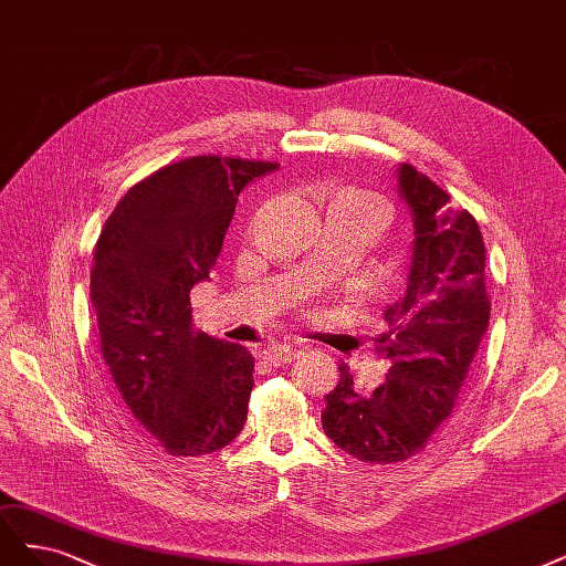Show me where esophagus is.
I'll list each match as a JSON object with an SVG mask.
<instances>
[{
  "label": "esophagus",
  "instance_id": "1",
  "mask_svg": "<svg viewBox=\"0 0 566 566\" xmlns=\"http://www.w3.org/2000/svg\"><path fill=\"white\" fill-rule=\"evenodd\" d=\"M300 354L297 350H292L290 346H269V348H264L262 350V358L266 360V363H271V365H287V363H292L295 360Z\"/></svg>",
  "mask_w": 566,
  "mask_h": 566
}]
</instances>
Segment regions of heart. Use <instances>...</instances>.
<instances>
[{
    "label": "heart",
    "instance_id": "obj_1",
    "mask_svg": "<svg viewBox=\"0 0 566 566\" xmlns=\"http://www.w3.org/2000/svg\"><path fill=\"white\" fill-rule=\"evenodd\" d=\"M348 201H360V203H365L369 210H373V218L377 220V224L381 227L384 224V208L375 201V199H369V197H363V193H356V191H346V189H339V191H333L327 197V203L325 206H335V203H348Z\"/></svg>",
    "mask_w": 566,
    "mask_h": 566
}]
</instances>
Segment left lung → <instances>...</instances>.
I'll return each mask as SVG.
<instances>
[{"instance_id":"left-lung-1","label":"left lung","mask_w":566,"mask_h":566,"mask_svg":"<svg viewBox=\"0 0 566 566\" xmlns=\"http://www.w3.org/2000/svg\"><path fill=\"white\" fill-rule=\"evenodd\" d=\"M398 189L412 210L415 241L405 295L386 306V329L375 337L388 360L386 381L363 396L339 365L321 415L325 436L365 463H398L423 450L452 415L492 311L475 218L447 206L450 193L409 164L398 168Z\"/></svg>"}]
</instances>
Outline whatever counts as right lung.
I'll list each match as a JSON object with an SVG mask.
<instances>
[{
  "label": "right lung",
  "instance_id": "add662e5",
  "mask_svg": "<svg viewBox=\"0 0 566 566\" xmlns=\"http://www.w3.org/2000/svg\"><path fill=\"white\" fill-rule=\"evenodd\" d=\"M279 164L191 157L133 185L95 243L91 302L101 354L128 412L172 457L241 433L250 350L193 333L191 287L210 276L241 189Z\"/></svg>",
  "mask_w": 566,
  "mask_h": 566
}]
</instances>
